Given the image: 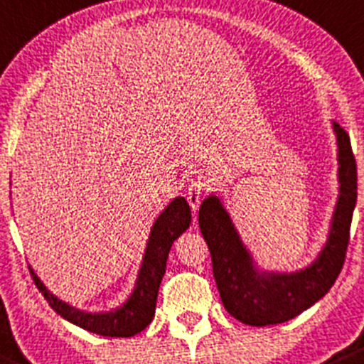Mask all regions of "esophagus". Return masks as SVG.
<instances>
[{
  "label": "esophagus",
  "instance_id": "esophagus-1",
  "mask_svg": "<svg viewBox=\"0 0 364 364\" xmlns=\"http://www.w3.org/2000/svg\"><path fill=\"white\" fill-rule=\"evenodd\" d=\"M200 199H203V183L192 181L188 185V190H186V200H188L193 211H197V208H199Z\"/></svg>",
  "mask_w": 364,
  "mask_h": 364
}]
</instances>
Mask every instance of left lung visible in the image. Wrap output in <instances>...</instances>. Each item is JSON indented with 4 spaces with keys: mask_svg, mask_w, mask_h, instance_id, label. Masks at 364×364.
Returning <instances> with one entry per match:
<instances>
[{
    "mask_svg": "<svg viewBox=\"0 0 364 364\" xmlns=\"http://www.w3.org/2000/svg\"><path fill=\"white\" fill-rule=\"evenodd\" d=\"M338 144V193L329 236L309 267L297 272H264L243 245L224 203L211 193L199 208V228L208 243L213 277L229 315L254 327L288 322L318 302L340 276L358 200V168L348 133L333 122Z\"/></svg>",
    "mask_w": 364,
    "mask_h": 364,
    "instance_id": "obj_1",
    "label": "left lung"
}]
</instances>
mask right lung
Here are the masks:
<instances>
[{"mask_svg": "<svg viewBox=\"0 0 364 364\" xmlns=\"http://www.w3.org/2000/svg\"><path fill=\"white\" fill-rule=\"evenodd\" d=\"M192 222V211L185 197H176L167 208L160 213V217L154 220L151 228L149 240H147L146 254L142 257L139 277H136L135 288L128 301L117 309L103 313H88L69 306L67 302L60 301L56 295H53L44 287L38 276L30 267L31 277L38 290L42 291L46 301L49 302L53 309L58 313L62 318L74 326L81 327L85 331H90L100 336L110 338H129L139 334L146 329L154 318V309H156L158 290H160L161 277L165 274V264H167L168 252L183 232L188 229Z\"/></svg>", "mask_w": 364, "mask_h": 364, "instance_id": "1", "label": "right lung"}]
</instances>
